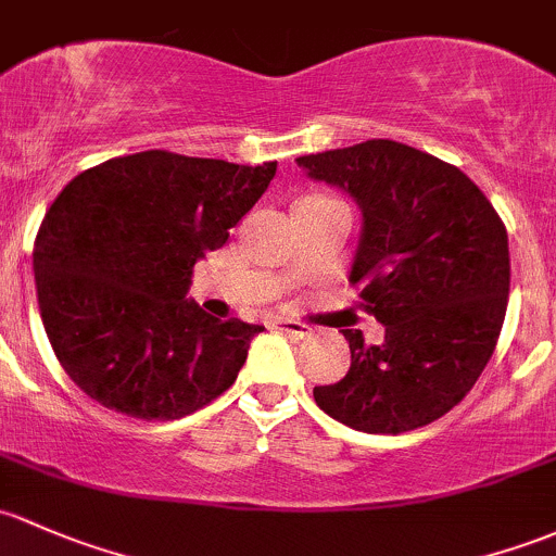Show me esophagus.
I'll return each mask as SVG.
<instances>
[{
  "instance_id": "esophagus-1",
  "label": "esophagus",
  "mask_w": 556,
  "mask_h": 556,
  "mask_svg": "<svg viewBox=\"0 0 556 556\" xmlns=\"http://www.w3.org/2000/svg\"><path fill=\"white\" fill-rule=\"evenodd\" d=\"M274 330L285 332V336H293V338H303L312 332V327H306L303 323H295V319H274Z\"/></svg>"
}]
</instances>
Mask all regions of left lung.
<instances>
[{"mask_svg": "<svg viewBox=\"0 0 556 556\" xmlns=\"http://www.w3.org/2000/svg\"><path fill=\"white\" fill-rule=\"evenodd\" d=\"M298 165L359 204L365 224L349 279L386 327L378 346L343 330L352 367L338 383L314 386V402L365 434L442 418L482 376L504 327V220L469 175L396 140L298 156Z\"/></svg>", "mask_w": 556, "mask_h": 556, "instance_id": "8db88e82", "label": "left lung"}]
</instances>
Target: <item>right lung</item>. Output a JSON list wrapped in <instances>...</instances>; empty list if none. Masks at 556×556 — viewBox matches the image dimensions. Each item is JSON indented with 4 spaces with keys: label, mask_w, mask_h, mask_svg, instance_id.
Masks as SVG:
<instances>
[{
    "label": "right lung",
    "mask_w": 556,
    "mask_h": 556,
    "mask_svg": "<svg viewBox=\"0 0 556 556\" xmlns=\"http://www.w3.org/2000/svg\"><path fill=\"white\" fill-rule=\"evenodd\" d=\"M274 173L151 149L68 180L34 239V279L52 352L90 400L175 420L237 381L263 327L220 323L186 293Z\"/></svg>",
    "instance_id": "1"
}]
</instances>
